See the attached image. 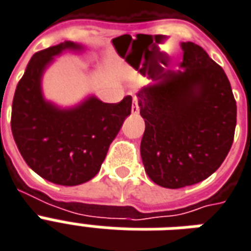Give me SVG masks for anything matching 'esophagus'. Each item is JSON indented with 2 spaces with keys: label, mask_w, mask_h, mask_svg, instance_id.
Here are the masks:
<instances>
[{
  "label": "esophagus",
  "mask_w": 251,
  "mask_h": 251,
  "mask_svg": "<svg viewBox=\"0 0 251 251\" xmlns=\"http://www.w3.org/2000/svg\"><path fill=\"white\" fill-rule=\"evenodd\" d=\"M131 111H132V114H139L140 112L139 99H137V97H133V103H132Z\"/></svg>",
  "instance_id": "obj_1"
}]
</instances>
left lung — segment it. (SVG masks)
Returning <instances> with one entry per match:
<instances>
[{
	"label": "left lung",
	"instance_id": "obj_1",
	"mask_svg": "<svg viewBox=\"0 0 251 251\" xmlns=\"http://www.w3.org/2000/svg\"><path fill=\"white\" fill-rule=\"evenodd\" d=\"M183 71L137 93L145 120L141 158L161 187L199 183L228 156L237 123L236 99L223 68L200 46L182 43Z\"/></svg>",
	"mask_w": 251,
	"mask_h": 251
}]
</instances>
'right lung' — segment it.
Here are the masks:
<instances>
[{
    "instance_id": "obj_1",
    "label": "right lung",
    "mask_w": 251,
    "mask_h": 251,
    "mask_svg": "<svg viewBox=\"0 0 251 251\" xmlns=\"http://www.w3.org/2000/svg\"><path fill=\"white\" fill-rule=\"evenodd\" d=\"M81 51L73 42L36 52L15 89L11 132L26 164L36 174L61 186H77L97 176L110 144L131 114L132 97L104 103L95 97L73 108H59L42 94V75L53 56Z\"/></svg>"
}]
</instances>
